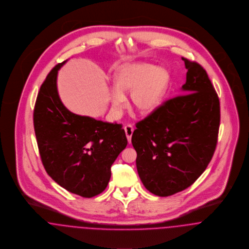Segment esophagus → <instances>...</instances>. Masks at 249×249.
Wrapping results in <instances>:
<instances>
[{
	"label": "esophagus",
	"instance_id": "obj_1",
	"mask_svg": "<svg viewBox=\"0 0 249 249\" xmlns=\"http://www.w3.org/2000/svg\"><path fill=\"white\" fill-rule=\"evenodd\" d=\"M133 131H134V127H133L131 124H126V125L124 126V132H125V135H126L128 143H131V137H132Z\"/></svg>",
	"mask_w": 249,
	"mask_h": 249
}]
</instances>
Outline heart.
<instances>
[{
  "mask_svg": "<svg viewBox=\"0 0 249 249\" xmlns=\"http://www.w3.org/2000/svg\"><path fill=\"white\" fill-rule=\"evenodd\" d=\"M168 72L160 67L135 63L121 66L114 76V90L110 94L112 111L118 113L129 94L131 107L140 114H148L160 105L169 85Z\"/></svg>",
  "mask_w": 249,
  "mask_h": 249,
  "instance_id": "heart-1",
  "label": "heart"
}]
</instances>
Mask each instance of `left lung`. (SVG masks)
<instances>
[{"mask_svg":"<svg viewBox=\"0 0 249 249\" xmlns=\"http://www.w3.org/2000/svg\"><path fill=\"white\" fill-rule=\"evenodd\" d=\"M186 81L182 92L137 123L131 142L145 188L171 196L195 183L213 156L220 104L205 69L182 58Z\"/></svg>","mask_w":249,"mask_h":249,"instance_id":"1","label":"left lung"}]
</instances>
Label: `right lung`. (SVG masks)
Returning a JSON list of instances; mask_svg holds the SVG:
<instances>
[{"label": "right lung", "mask_w": 249, "mask_h": 249, "mask_svg": "<svg viewBox=\"0 0 249 249\" xmlns=\"http://www.w3.org/2000/svg\"><path fill=\"white\" fill-rule=\"evenodd\" d=\"M58 64L40 87L34 126L47 173L67 191L92 197L109 182L110 168L127 140L120 124L80 116L68 110L57 90Z\"/></svg>", "instance_id": "right-lung-1"}]
</instances>
